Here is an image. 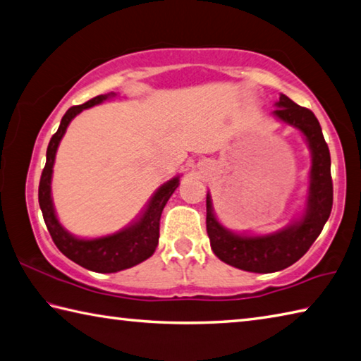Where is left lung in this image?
I'll return each mask as SVG.
<instances>
[{"label": "left lung", "instance_id": "8db88e82", "mask_svg": "<svg viewBox=\"0 0 361 361\" xmlns=\"http://www.w3.org/2000/svg\"><path fill=\"white\" fill-rule=\"evenodd\" d=\"M273 115L278 120L301 130L311 148L312 166L310 173V195L303 218L271 235L247 237L235 235L222 227L213 213L212 197L207 194V233L213 252L235 268L252 273L284 270L303 257L322 232L333 207V181L330 149L322 128L310 109L295 104L286 94L279 96Z\"/></svg>", "mask_w": 361, "mask_h": 361}]
</instances>
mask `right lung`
Instances as JSON below:
<instances>
[{
  "label": "right lung",
  "mask_w": 361,
  "mask_h": 361,
  "mask_svg": "<svg viewBox=\"0 0 361 361\" xmlns=\"http://www.w3.org/2000/svg\"><path fill=\"white\" fill-rule=\"evenodd\" d=\"M114 96L115 93L99 94L88 102L82 104V106L71 107L64 114L60 128H58L56 133L50 139L47 147V162H45L41 181H39V207L42 209L45 226L49 228L54 243L68 259L87 268V270L97 273H116L152 257L159 241V221L162 209L166 207L170 195L173 194L175 189L180 185V176H175L170 181L164 183L158 191L154 192L139 221L134 222L133 226L123 228L120 232L107 235V237L94 240L75 238L74 235L64 231V227L58 222L50 194L51 172H54L58 145H60L72 118L80 114L82 110L93 107L96 104H101Z\"/></svg>",
  "instance_id": "obj_1"
}]
</instances>
